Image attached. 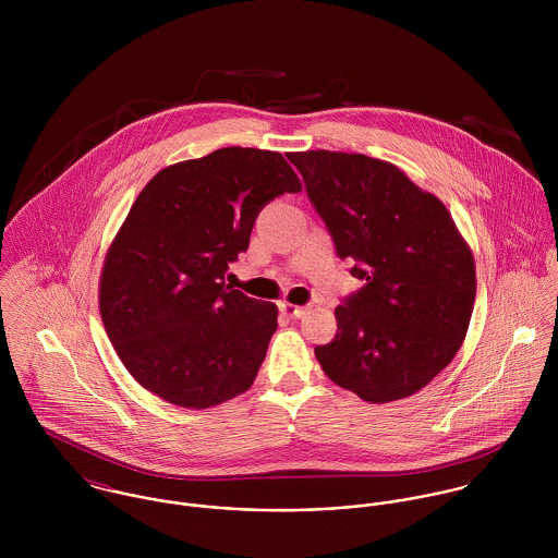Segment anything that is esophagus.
<instances>
[{"label":"esophagus","instance_id":"34e87169","mask_svg":"<svg viewBox=\"0 0 558 558\" xmlns=\"http://www.w3.org/2000/svg\"><path fill=\"white\" fill-rule=\"evenodd\" d=\"M279 310H281V314H286L290 318H303L310 312V307H299V305H290V303H281Z\"/></svg>","mask_w":558,"mask_h":558}]
</instances>
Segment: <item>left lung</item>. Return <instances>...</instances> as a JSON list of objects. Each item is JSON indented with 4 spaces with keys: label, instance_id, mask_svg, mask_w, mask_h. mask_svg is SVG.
Returning <instances> with one entry per match:
<instances>
[{
    "label": "left lung",
    "instance_id": "1",
    "mask_svg": "<svg viewBox=\"0 0 558 558\" xmlns=\"http://www.w3.org/2000/svg\"><path fill=\"white\" fill-rule=\"evenodd\" d=\"M303 175L335 251L363 281L337 310V335L316 345L324 374L372 403L408 398L458 354L475 305V259L449 210L396 165L307 150Z\"/></svg>",
    "mask_w": 558,
    "mask_h": 558
}]
</instances>
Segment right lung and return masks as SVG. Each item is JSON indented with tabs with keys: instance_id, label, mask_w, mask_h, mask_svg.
Instances as JSON below:
<instances>
[{
	"instance_id": "1",
	"label": "right lung",
	"mask_w": 558,
	"mask_h": 558,
	"mask_svg": "<svg viewBox=\"0 0 558 558\" xmlns=\"http://www.w3.org/2000/svg\"><path fill=\"white\" fill-rule=\"evenodd\" d=\"M301 180L279 153L221 148L144 186L109 246L100 318L150 393L210 408L246 391L277 330V305L226 283L259 210Z\"/></svg>"
}]
</instances>
